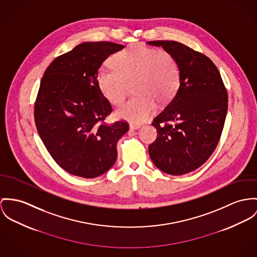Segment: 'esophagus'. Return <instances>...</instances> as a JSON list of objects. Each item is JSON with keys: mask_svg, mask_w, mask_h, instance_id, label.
I'll return each mask as SVG.
<instances>
[{"mask_svg": "<svg viewBox=\"0 0 257 257\" xmlns=\"http://www.w3.org/2000/svg\"><path fill=\"white\" fill-rule=\"evenodd\" d=\"M141 126L137 125V124H130V129H132V130H137Z\"/></svg>", "mask_w": 257, "mask_h": 257, "instance_id": "esophagus-1", "label": "esophagus"}]
</instances>
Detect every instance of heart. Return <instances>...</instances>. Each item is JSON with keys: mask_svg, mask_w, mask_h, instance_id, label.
Returning a JSON list of instances; mask_svg holds the SVG:
<instances>
[{"mask_svg": "<svg viewBox=\"0 0 257 257\" xmlns=\"http://www.w3.org/2000/svg\"><path fill=\"white\" fill-rule=\"evenodd\" d=\"M112 69H99L97 84L109 103L119 105L130 91L136 95L122 104L115 116L140 124L152 116L157 102L165 104L180 86V69L174 57L144 45H131L110 58Z\"/></svg>", "mask_w": 257, "mask_h": 257, "instance_id": "obj_1", "label": "heart"}]
</instances>
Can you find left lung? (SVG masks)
I'll list each match as a JSON object with an SVG mask.
<instances>
[{
  "label": "left lung",
  "instance_id": "left-lung-1",
  "mask_svg": "<svg viewBox=\"0 0 257 257\" xmlns=\"http://www.w3.org/2000/svg\"><path fill=\"white\" fill-rule=\"evenodd\" d=\"M177 61L176 95L154 119L157 140L150 145L154 164L164 173L183 175L200 167L217 147L228 110V94L215 64L176 41H150Z\"/></svg>",
  "mask_w": 257,
  "mask_h": 257
}]
</instances>
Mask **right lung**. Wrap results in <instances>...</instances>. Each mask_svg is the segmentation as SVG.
<instances>
[{"label": "right lung", "instance_id": "obj_1", "mask_svg": "<svg viewBox=\"0 0 257 257\" xmlns=\"http://www.w3.org/2000/svg\"><path fill=\"white\" fill-rule=\"evenodd\" d=\"M124 48L111 42H85L55 59L40 83L34 117L46 149L66 172L82 178L105 173L117 158L116 144L126 122L101 123L111 112L97 84L101 63Z\"/></svg>", "mask_w": 257, "mask_h": 257}]
</instances>
